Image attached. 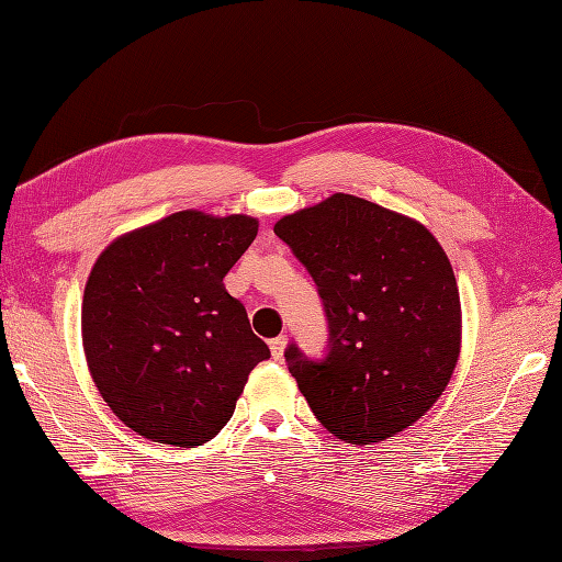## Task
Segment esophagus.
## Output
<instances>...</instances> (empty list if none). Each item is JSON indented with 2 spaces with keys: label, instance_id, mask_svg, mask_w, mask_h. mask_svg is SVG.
I'll return each mask as SVG.
<instances>
[{
  "label": "esophagus",
  "instance_id": "esophagus-1",
  "mask_svg": "<svg viewBox=\"0 0 562 562\" xmlns=\"http://www.w3.org/2000/svg\"><path fill=\"white\" fill-rule=\"evenodd\" d=\"M285 335H279V337H274V339H269V349H271V356H274V359H283V351H285Z\"/></svg>",
  "mask_w": 562,
  "mask_h": 562
}]
</instances>
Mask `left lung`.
<instances>
[{
	"label": "left lung",
	"mask_w": 562,
	"mask_h": 562,
	"mask_svg": "<svg viewBox=\"0 0 562 562\" xmlns=\"http://www.w3.org/2000/svg\"><path fill=\"white\" fill-rule=\"evenodd\" d=\"M274 234L326 312L323 359L285 347L316 419L353 446L411 427L443 394L462 339L457 281L434 234L351 194L281 217Z\"/></svg>",
	"instance_id": "8db88e82"
}]
</instances>
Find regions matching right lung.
<instances>
[{
	"instance_id": "1",
	"label": "right lung",
	"mask_w": 562,
	"mask_h": 562,
	"mask_svg": "<svg viewBox=\"0 0 562 562\" xmlns=\"http://www.w3.org/2000/svg\"><path fill=\"white\" fill-rule=\"evenodd\" d=\"M258 236L248 215L180 211L110 244L83 291L81 337L100 396L128 429L194 448L229 422L269 347L227 293Z\"/></svg>"
}]
</instances>
